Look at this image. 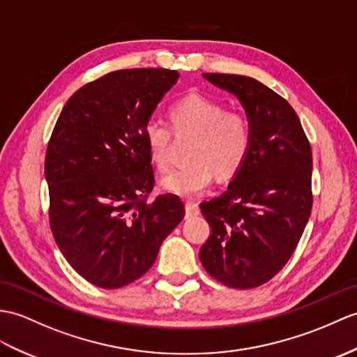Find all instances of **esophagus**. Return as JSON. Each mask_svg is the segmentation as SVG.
Listing matches in <instances>:
<instances>
[{"instance_id":"obj_1","label":"esophagus","mask_w":357,"mask_h":357,"mask_svg":"<svg viewBox=\"0 0 357 357\" xmlns=\"http://www.w3.org/2000/svg\"><path fill=\"white\" fill-rule=\"evenodd\" d=\"M199 213H201V210H199L197 204H193V202H187L185 204L187 218H196V216H199Z\"/></svg>"}]
</instances>
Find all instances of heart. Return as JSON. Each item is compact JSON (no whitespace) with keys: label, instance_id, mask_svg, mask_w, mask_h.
I'll return each mask as SVG.
<instances>
[{"label":"heart","instance_id":"obj_1","mask_svg":"<svg viewBox=\"0 0 357 357\" xmlns=\"http://www.w3.org/2000/svg\"><path fill=\"white\" fill-rule=\"evenodd\" d=\"M170 121L175 132L196 135L190 160L161 179V187L181 197L202 195L213 181V173L229 178L242 167L251 147V126L245 115L227 112L219 102L201 94H188L172 105ZM152 160L165 169L169 164L172 132L169 124L151 117L143 128Z\"/></svg>","mask_w":357,"mask_h":357}]
</instances>
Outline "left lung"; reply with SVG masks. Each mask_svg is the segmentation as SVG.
Returning <instances> with one entry per match:
<instances>
[{
    "instance_id": "1",
    "label": "left lung",
    "mask_w": 357,
    "mask_h": 357,
    "mask_svg": "<svg viewBox=\"0 0 357 357\" xmlns=\"http://www.w3.org/2000/svg\"><path fill=\"white\" fill-rule=\"evenodd\" d=\"M237 97L251 147L228 190L201 204L211 234L199 251L213 278L234 289L266 283L283 269L312 211V149L294 107L261 82L204 73Z\"/></svg>"
}]
</instances>
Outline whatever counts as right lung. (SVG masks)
Instances as JSON below:
<instances>
[{"mask_svg":"<svg viewBox=\"0 0 357 357\" xmlns=\"http://www.w3.org/2000/svg\"><path fill=\"white\" fill-rule=\"evenodd\" d=\"M178 77L165 68L106 74L70 97L50 138V225L66 261L97 287L144 275L184 219L175 195L146 201L155 178L143 128Z\"/></svg>","mask_w":357,"mask_h":357,"instance_id":"obj_1","label":"right lung"}]
</instances>
